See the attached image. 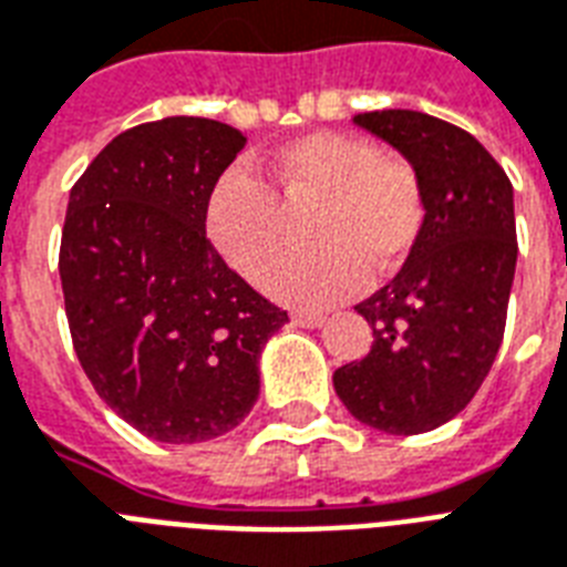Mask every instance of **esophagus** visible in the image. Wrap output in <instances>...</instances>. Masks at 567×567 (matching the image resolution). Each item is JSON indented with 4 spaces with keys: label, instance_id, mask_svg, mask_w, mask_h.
Listing matches in <instances>:
<instances>
[{
    "label": "esophagus",
    "instance_id": "obj_1",
    "mask_svg": "<svg viewBox=\"0 0 567 567\" xmlns=\"http://www.w3.org/2000/svg\"><path fill=\"white\" fill-rule=\"evenodd\" d=\"M292 324H298V328H321V324H324V316H321V312L296 310L292 312Z\"/></svg>",
    "mask_w": 567,
    "mask_h": 567
}]
</instances>
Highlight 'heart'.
I'll use <instances>...</instances> for the list:
<instances>
[{"label": "heart", "instance_id": "1", "mask_svg": "<svg viewBox=\"0 0 567 567\" xmlns=\"http://www.w3.org/2000/svg\"><path fill=\"white\" fill-rule=\"evenodd\" d=\"M284 207L312 205L305 237L316 246L280 262L266 292L292 307H330L357 296L374 275L401 269L424 234L427 207L419 175L351 134H307L271 161ZM278 198L257 175L228 169L210 189V246L243 278L260 280L287 246Z\"/></svg>", "mask_w": 567, "mask_h": 567}]
</instances>
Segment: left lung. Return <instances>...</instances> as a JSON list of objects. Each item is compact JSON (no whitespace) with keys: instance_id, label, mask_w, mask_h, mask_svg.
I'll return each instance as SVG.
<instances>
[{"instance_id":"8db88e82","label":"left lung","mask_w":567,"mask_h":567,"mask_svg":"<svg viewBox=\"0 0 567 567\" xmlns=\"http://www.w3.org/2000/svg\"><path fill=\"white\" fill-rule=\"evenodd\" d=\"M354 125L410 163L427 221L395 278L354 307L374 346L333 371V389L357 421L412 436L463 412L497 357L518 260L513 184L468 131L427 113H357Z\"/></svg>"}]
</instances>
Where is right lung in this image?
<instances>
[{
    "label": "right lung",
    "instance_id": "add662e5",
    "mask_svg": "<svg viewBox=\"0 0 567 567\" xmlns=\"http://www.w3.org/2000/svg\"><path fill=\"white\" fill-rule=\"evenodd\" d=\"M243 131L166 116L113 137L70 193L61 287L72 346L104 404L143 436H225L260 395V354L289 321L205 234Z\"/></svg>",
    "mask_w": 567,
    "mask_h": 567
}]
</instances>
